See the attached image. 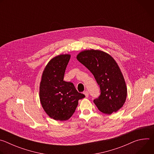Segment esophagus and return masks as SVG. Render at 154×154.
<instances>
[{
	"mask_svg": "<svg viewBox=\"0 0 154 154\" xmlns=\"http://www.w3.org/2000/svg\"><path fill=\"white\" fill-rule=\"evenodd\" d=\"M83 94H85V96L86 97H88V96H89V93H88V92L87 91H84V92H83Z\"/></svg>",
	"mask_w": 154,
	"mask_h": 154,
	"instance_id": "34e87169",
	"label": "esophagus"
}]
</instances>
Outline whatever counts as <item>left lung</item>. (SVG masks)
I'll use <instances>...</instances> for the list:
<instances>
[{
    "mask_svg": "<svg viewBox=\"0 0 154 154\" xmlns=\"http://www.w3.org/2000/svg\"><path fill=\"white\" fill-rule=\"evenodd\" d=\"M77 60L93 74L100 86V95L94 100L99 110L111 115L124 105L127 94L125 79L118 64L108 54L100 50H85Z\"/></svg>",
    "mask_w": 154,
    "mask_h": 154,
    "instance_id": "obj_1",
    "label": "left lung"
}]
</instances>
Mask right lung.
<instances>
[{
  "label": "right lung",
  "mask_w": 154,
  "mask_h": 154,
  "mask_svg": "<svg viewBox=\"0 0 154 154\" xmlns=\"http://www.w3.org/2000/svg\"><path fill=\"white\" fill-rule=\"evenodd\" d=\"M71 58L61 54L52 58L44 69L39 85V99L46 114L56 121H66L75 112L79 99L85 95L79 93L71 82L63 80Z\"/></svg>",
  "instance_id": "add662e5"
}]
</instances>
